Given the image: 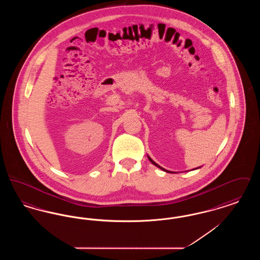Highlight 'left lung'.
Wrapping results in <instances>:
<instances>
[{
  "instance_id": "8db88e82",
  "label": "left lung",
  "mask_w": 260,
  "mask_h": 260,
  "mask_svg": "<svg viewBox=\"0 0 260 260\" xmlns=\"http://www.w3.org/2000/svg\"><path fill=\"white\" fill-rule=\"evenodd\" d=\"M148 159H149V161H151V162H152V164H153V165H155V166H156V167H158V168H160V169H161V170H162V171H165V172H167V173H172V172H169V171H167V170H165V169H162V168H161V167H160V166H159V165H157V164H156V162H155V161H153V160H152V159H151V158H149V157H148Z\"/></svg>"
}]
</instances>
